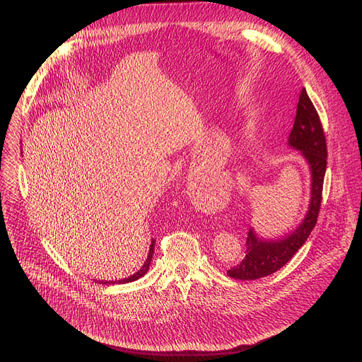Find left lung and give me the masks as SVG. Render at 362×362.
Here are the masks:
<instances>
[{"label": "left lung", "instance_id": "8db88e82", "mask_svg": "<svg viewBox=\"0 0 362 362\" xmlns=\"http://www.w3.org/2000/svg\"><path fill=\"white\" fill-rule=\"evenodd\" d=\"M288 147L296 150L299 156H302L311 175L308 211L300 223L281 238L265 239L250 228L242 262L228 271L230 278L253 281L272 275L292 259V256L302 247L315 228L327 170V143L320 116L305 88L299 94L293 127L288 137Z\"/></svg>", "mask_w": 362, "mask_h": 362}]
</instances>
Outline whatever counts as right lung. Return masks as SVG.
Instances as JSON below:
<instances>
[{"instance_id": "obj_1", "label": "right lung", "mask_w": 362, "mask_h": 362, "mask_svg": "<svg viewBox=\"0 0 362 362\" xmlns=\"http://www.w3.org/2000/svg\"><path fill=\"white\" fill-rule=\"evenodd\" d=\"M154 243H156V240L151 239V243H150V249H148V253H147V259L146 262L143 264V267L133 275H130L129 278H124V279H120V281H98V284H109V285H115V284H129V282H133V281H137L140 279L141 276H144L148 271V267H150V262H151V257H153V252H154Z\"/></svg>"}]
</instances>
